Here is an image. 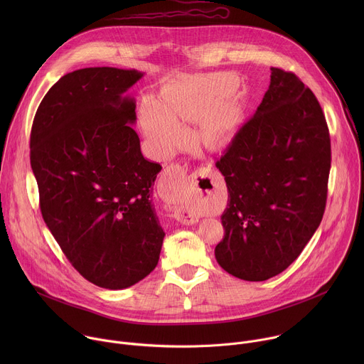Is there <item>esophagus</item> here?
I'll list each match as a JSON object with an SVG mask.
<instances>
[{
  "mask_svg": "<svg viewBox=\"0 0 364 364\" xmlns=\"http://www.w3.org/2000/svg\"><path fill=\"white\" fill-rule=\"evenodd\" d=\"M186 171L187 170L180 164H171L164 170V173L159 181V186H157L159 194L163 197L164 201L171 203L176 200L181 180L186 176ZM197 177L203 178L204 176L201 173H198ZM174 216L183 225H194L198 222V215L194 210H191V209H188V207H184V205L176 207Z\"/></svg>",
  "mask_w": 364,
  "mask_h": 364,
  "instance_id": "1",
  "label": "esophagus"
}]
</instances>
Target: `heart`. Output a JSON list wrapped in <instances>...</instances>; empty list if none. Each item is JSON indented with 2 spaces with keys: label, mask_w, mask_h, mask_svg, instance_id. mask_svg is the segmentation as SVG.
Listing matches in <instances>:
<instances>
[{
  "label": "heart",
  "mask_w": 364,
  "mask_h": 364,
  "mask_svg": "<svg viewBox=\"0 0 364 364\" xmlns=\"http://www.w3.org/2000/svg\"><path fill=\"white\" fill-rule=\"evenodd\" d=\"M228 92L225 79L212 83L186 80L171 86L163 99V105L154 99H145L141 107V121L145 134L155 149L167 154L186 138L183 122H200L209 115ZM226 115L216 117L204 124L203 136L218 141L226 125Z\"/></svg>",
  "instance_id": "1"
}]
</instances>
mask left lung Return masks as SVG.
Segmentation results:
<instances>
[{"label": "left lung", "instance_id": "1", "mask_svg": "<svg viewBox=\"0 0 364 364\" xmlns=\"http://www.w3.org/2000/svg\"><path fill=\"white\" fill-rule=\"evenodd\" d=\"M216 167L228 186L218 264L245 281L285 271L318 229L327 200L331 145L314 93L271 68V85Z\"/></svg>", "mask_w": 364, "mask_h": 364}]
</instances>
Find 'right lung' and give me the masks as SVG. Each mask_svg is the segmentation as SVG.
<instances>
[{
    "label": "right lung",
    "instance_id": "add662e5",
    "mask_svg": "<svg viewBox=\"0 0 364 364\" xmlns=\"http://www.w3.org/2000/svg\"><path fill=\"white\" fill-rule=\"evenodd\" d=\"M142 76L118 68L68 73L43 97L31 128L43 219L73 268L107 289L149 275L166 236L152 204L163 167L144 159L127 95Z\"/></svg>",
    "mask_w": 364,
    "mask_h": 364
}]
</instances>
